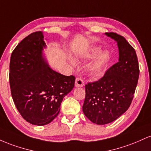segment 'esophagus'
I'll return each mask as SVG.
<instances>
[{
	"mask_svg": "<svg viewBox=\"0 0 151 151\" xmlns=\"http://www.w3.org/2000/svg\"><path fill=\"white\" fill-rule=\"evenodd\" d=\"M76 87H83L84 86V81L81 78H76Z\"/></svg>",
	"mask_w": 151,
	"mask_h": 151,
	"instance_id": "esophagus-1",
	"label": "esophagus"
}]
</instances>
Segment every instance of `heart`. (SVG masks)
Wrapping results in <instances>:
<instances>
[{
  "label": "heart",
  "mask_w": 151,
  "mask_h": 151,
  "mask_svg": "<svg viewBox=\"0 0 151 151\" xmlns=\"http://www.w3.org/2000/svg\"><path fill=\"white\" fill-rule=\"evenodd\" d=\"M99 48H93L86 55V58H93L98 55V57L87 67V72L90 76L93 78H98L102 76L106 70L111 60V55L109 51L104 50L101 52ZM74 64L73 62H72Z\"/></svg>",
  "instance_id": "1"
}]
</instances>
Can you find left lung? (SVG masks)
<instances>
[{
	"instance_id": "8db88e82",
	"label": "left lung",
	"mask_w": 151,
	"mask_h": 151,
	"mask_svg": "<svg viewBox=\"0 0 151 151\" xmlns=\"http://www.w3.org/2000/svg\"><path fill=\"white\" fill-rule=\"evenodd\" d=\"M118 43L119 61L99 80L86 85L83 111L93 123L105 125L114 121L130 107L138 84L139 66L135 49L121 35L106 33Z\"/></svg>"
}]
</instances>
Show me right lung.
Instances as JSON below:
<instances>
[{
	"mask_svg": "<svg viewBox=\"0 0 151 151\" xmlns=\"http://www.w3.org/2000/svg\"><path fill=\"white\" fill-rule=\"evenodd\" d=\"M45 46L43 32L30 33L13 50L10 61L13 102L25 121L35 126L48 124L56 118L76 80L75 76H63L49 68L42 55Z\"/></svg>",
	"mask_w": 151,
	"mask_h": 151,
	"instance_id": "add662e5",
	"label": "right lung"
}]
</instances>
